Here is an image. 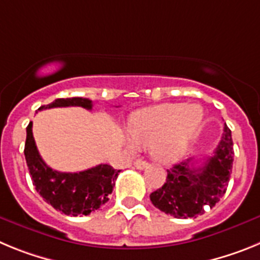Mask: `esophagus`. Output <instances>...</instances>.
<instances>
[{"instance_id": "34e87169", "label": "esophagus", "mask_w": 260, "mask_h": 260, "mask_svg": "<svg viewBox=\"0 0 260 260\" xmlns=\"http://www.w3.org/2000/svg\"><path fill=\"white\" fill-rule=\"evenodd\" d=\"M134 167L137 168V169H139V171H142V169L147 168V162L143 161V160H141V158H138V160H135L134 161Z\"/></svg>"}]
</instances>
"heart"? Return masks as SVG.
I'll use <instances>...</instances> for the list:
<instances>
[{"label": "heart", "mask_w": 260, "mask_h": 260, "mask_svg": "<svg viewBox=\"0 0 260 260\" xmlns=\"http://www.w3.org/2000/svg\"><path fill=\"white\" fill-rule=\"evenodd\" d=\"M203 121L199 104H162L138 110L128 122V150L150 147L156 161L176 162L189 151Z\"/></svg>", "instance_id": "heart-1"}]
</instances>
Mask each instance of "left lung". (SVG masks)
Instances as JSON below:
<instances>
[{
	"label": "left lung",
	"mask_w": 260,
	"mask_h": 260,
	"mask_svg": "<svg viewBox=\"0 0 260 260\" xmlns=\"http://www.w3.org/2000/svg\"><path fill=\"white\" fill-rule=\"evenodd\" d=\"M233 141L226 125L219 144L203 164L194 158L168 169L164 185L150 195L156 208L177 219L203 215L226 191L233 167Z\"/></svg>",
	"instance_id": "left-lung-1"
}]
</instances>
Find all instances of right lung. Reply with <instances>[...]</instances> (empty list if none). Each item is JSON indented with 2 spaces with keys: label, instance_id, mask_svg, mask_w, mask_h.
Instances as JSON below:
<instances>
[{
  "label": "right lung",
  "instance_id": "obj_1",
  "mask_svg": "<svg viewBox=\"0 0 260 260\" xmlns=\"http://www.w3.org/2000/svg\"><path fill=\"white\" fill-rule=\"evenodd\" d=\"M61 107L92 109V102L84 98L57 99L50 104L40 107L39 110ZM24 156L36 191L53 208L71 216L89 215L107 203L109 201L108 197L113 191L114 182L121 172L108 164L96 165L77 173L53 171L39 153L32 134V122L27 126Z\"/></svg>",
  "mask_w": 260,
  "mask_h": 260
}]
</instances>
